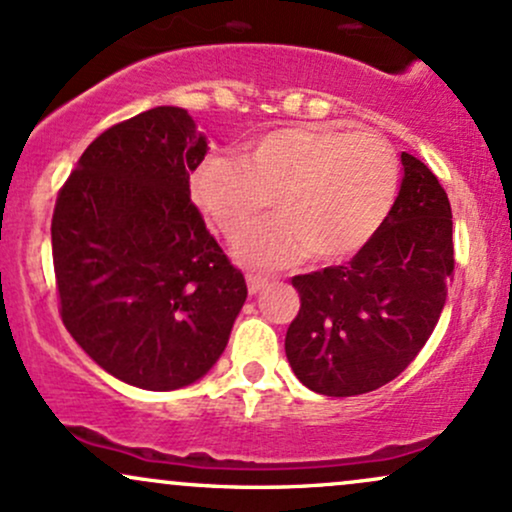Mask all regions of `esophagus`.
Here are the masks:
<instances>
[{
  "label": "esophagus",
  "mask_w": 512,
  "mask_h": 512,
  "mask_svg": "<svg viewBox=\"0 0 512 512\" xmlns=\"http://www.w3.org/2000/svg\"><path fill=\"white\" fill-rule=\"evenodd\" d=\"M248 291H250V296H255V293H260L264 286H267V279H264V276H257V274H248Z\"/></svg>",
  "instance_id": "obj_1"
}]
</instances>
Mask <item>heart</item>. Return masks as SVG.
<instances>
[{
  "instance_id": "b5f03b06",
  "label": "heart",
  "mask_w": 512,
  "mask_h": 512,
  "mask_svg": "<svg viewBox=\"0 0 512 512\" xmlns=\"http://www.w3.org/2000/svg\"><path fill=\"white\" fill-rule=\"evenodd\" d=\"M399 187L390 142L375 132L327 125L284 127L255 139L243 158L209 156L192 175L199 209L236 238L272 207L279 216L233 245L240 264L262 272L313 255L342 262L378 236Z\"/></svg>"
}]
</instances>
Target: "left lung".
Masks as SVG:
<instances>
[{"label": "left lung", "mask_w": 512, "mask_h": 512, "mask_svg": "<svg viewBox=\"0 0 512 512\" xmlns=\"http://www.w3.org/2000/svg\"><path fill=\"white\" fill-rule=\"evenodd\" d=\"M383 228L342 267L293 276L301 310L286 358L305 387L354 397L395 380L436 330L455 269L452 211L426 163L402 151Z\"/></svg>", "instance_id": "left-lung-1"}]
</instances>
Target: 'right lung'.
<instances>
[{"instance_id": "right-lung-1", "label": "right lung", "mask_w": 512, "mask_h": 512, "mask_svg": "<svg viewBox=\"0 0 512 512\" xmlns=\"http://www.w3.org/2000/svg\"><path fill=\"white\" fill-rule=\"evenodd\" d=\"M207 151L185 108L158 105L88 144L52 214L64 327L105 373L142 390L204 378L248 298L190 199Z\"/></svg>"}]
</instances>
